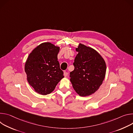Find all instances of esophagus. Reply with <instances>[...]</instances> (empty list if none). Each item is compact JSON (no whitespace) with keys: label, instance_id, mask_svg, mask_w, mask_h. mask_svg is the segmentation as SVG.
Returning <instances> with one entry per match:
<instances>
[{"label":"esophagus","instance_id":"esophagus-1","mask_svg":"<svg viewBox=\"0 0 133 133\" xmlns=\"http://www.w3.org/2000/svg\"><path fill=\"white\" fill-rule=\"evenodd\" d=\"M64 76L65 77H67V76H68V72H66V71H64Z\"/></svg>","mask_w":133,"mask_h":133}]
</instances>
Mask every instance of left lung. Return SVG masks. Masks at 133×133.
<instances>
[{"label": "left lung", "mask_w": 133, "mask_h": 133, "mask_svg": "<svg viewBox=\"0 0 133 133\" xmlns=\"http://www.w3.org/2000/svg\"><path fill=\"white\" fill-rule=\"evenodd\" d=\"M76 51L75 69L70 73L73 89L81 97L90 96L99 88L105 77L106 65L102 56L94 49L81 43Z\"/></svg>", "instance_id": "1"}]
</instances>
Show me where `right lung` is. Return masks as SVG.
<instances>
[{
  "label": "right lung",
  "mask_w": 133,
  "mask_h": 133,
  "mask_svg": "<svg viewBox=\"0 0 133 133\" xmlns=\"http://www.w3.org/2000/svg\"><path fill=\"white\" fill-rule=\"evenodd\" d=\"M59 51L60 47L49 42L43 43L32 51L26 61L27 81L40 95L51 93L64 78L57 61Z\"/></svg>",
  "instance_id": "right-lung-1"
}]
</instances>
